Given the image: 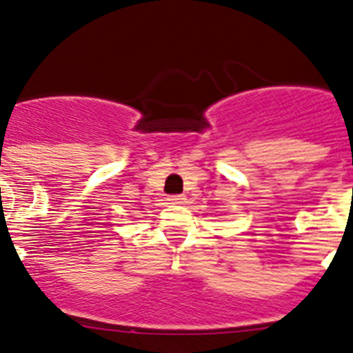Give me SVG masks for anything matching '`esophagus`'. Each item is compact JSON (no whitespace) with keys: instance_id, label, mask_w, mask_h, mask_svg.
Masks as SVG:
<instances>
[{"instance_id":"esophagus-1","label":"esophagus","mask_w":353,"mask_h":353,"mask_svg":"<svg viewBox=\"0 0 353 353\" xmlns=\"http://www.w3.org/2000/svg\"><path fill=\"white\" fill-rule=\"evenodd\" d=\"M168 201H170L171 205H182V203H185V196L173 194V196H170V198H168Z\"/></svg>"}]
</instances>
